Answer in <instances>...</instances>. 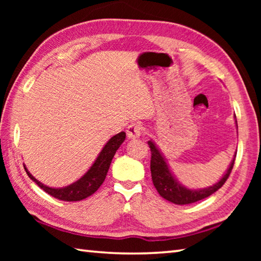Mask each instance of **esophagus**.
I'll list each match as a JSON object with an SVG mask.
<instances>
[{"mask_svg": "<svg viewBox=\"0 0 261 261\" xmlns=\"http://www.w3.org/2000/svg\"><path fill=\"white\" fill-rule=\"evenodd\" d=\"M141 135H143V126L138 124V123H134V124H130L127 126L126 136L129 139L139 138Z\"/></svg>", "mask_w": 261, "mask_h": 261, "instance_id": "1", "label": "esophagus"}]
</instances>
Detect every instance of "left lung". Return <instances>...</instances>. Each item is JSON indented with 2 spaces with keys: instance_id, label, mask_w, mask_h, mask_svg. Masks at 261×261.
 Wrapping results in <instances>:
<instances>
[{
  "instance_id": "obj_1",
  "label": "left lung",
  "mask_w": 261,
  "mask_h": 261,
  "mask_svg": "<svg viewBox=\"0 0 261 261\" xmlns=\"http://www.w3.org/2000/svg\"><path fill=\"white\" fill-rule=\"evenodd\" d=\"M235 123L237 127V121L235 116ZM149 148H151V174H152V180L155 189L160 196L168 201L173 202L176 205H188L192 204V202L199 201L201 199L210 197L211 194L218 191V190L226 183L229 175H230L233 163H235L236 153L233 155L232 161L229 165L226 173L223 174L218 182L215 184L211 185V187L202 188V189H189L184 187L182 183H179V180L175 177L173 171L170 170L169 165L166 160V158L163 156L160 149L156 146V144L154 143L152 139L147 141Z\"/></svg>"
}]
</instances>
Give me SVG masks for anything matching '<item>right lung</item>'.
Returning <instances> with one entry per match:
<instances>
[{"mask_svg":"<svg viewBox=\"0 0 261 261\" xmlns=\"http://www.w3.org/2000/svg\"><path fill=\"white\" fill-rule=\"evenodd\" d=\"M125 140V132L122 131L120 134L115 135L112 137L103 148L101 149L98 158L95 159L93 165L90 167L85 174H84L81 178L72 184L67 185L63 188H50L47 185L42 184L40 180H38L28 170L26 166H24L26 174L29 175V177L33 180L35 184H38V187H40L43 191L50 194L56 199L64 200V201H79L85 199V198L90 197L91 194H93L96 190L100 188V185L103 183V180L107 176L108 169L112 163L113 158L115 153L122 145L123 141Z\"/></svg>","mask_w":261,"mask_h":261,"instance_id":"obj_1","label":"right lung"}]
</instances>
